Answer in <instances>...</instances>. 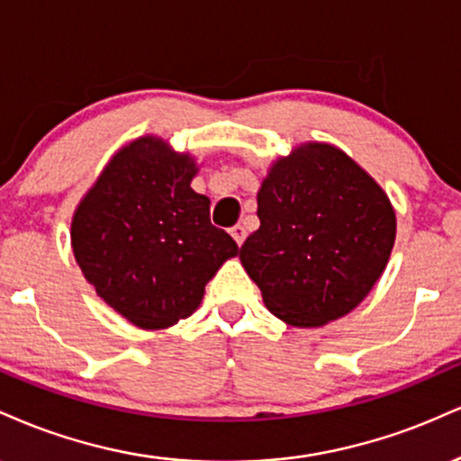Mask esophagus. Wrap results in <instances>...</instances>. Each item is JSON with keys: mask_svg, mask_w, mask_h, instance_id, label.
Masks as SVG:
<instances>
[{"mask_svg": "<svg viewBox=\"0 0 461 461\" xmlns=\"http://www.w3.org/2000/svg\"><path fill=\"white\" fill-rule=\"evenodd\" d=\"M230 235H232V240L237 241V246H241L243 240H246V229H243L241 224H235L230 229Z\"/></svg>", "mask_w": 461, "mask_h": 461, "instance_id": "34e87169", "label": "esophagus"}]
</instances>
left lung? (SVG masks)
I'll use <instances>...</instances> for the list:
<instances>
[{"instance_id":"obj_1","label":"left lung","mask_w":461,"mask_h":461,"mask_svg":"<svg viewBox=\"0 0 461 461\" xmlns=\"http://www.w3.org/2000/svg\"><path fill=\"white\" fill-rule=\"evenodd\" d=\"M261 226L240 258L276 317L317 328L348 315L386 269L397 220L384 189L337 146L280 157L258 189Z\"/></svg>"}]
</instances>
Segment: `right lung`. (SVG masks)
Returning a JSON list of instances; mask_svg holds the SVG:
<instances>
[{
  "instance_id": "1",
  "label": "right lung",
  "mask_w": 461,
  "mask_h": 461,
  "mask_svg": "<svg viewBox=\"0 0 461 461\" xmlns=\"http://www.w3.org/2000/svg\"><path fill=\"white\" fill-rule=\"evenodd\" d=\"M196 161L146 135L112 157L73 215L70 246L96 295L142 330L200 306L204 286L240 248L211 224V200L189 183Z\"/></svg>"
}]
</instances>
